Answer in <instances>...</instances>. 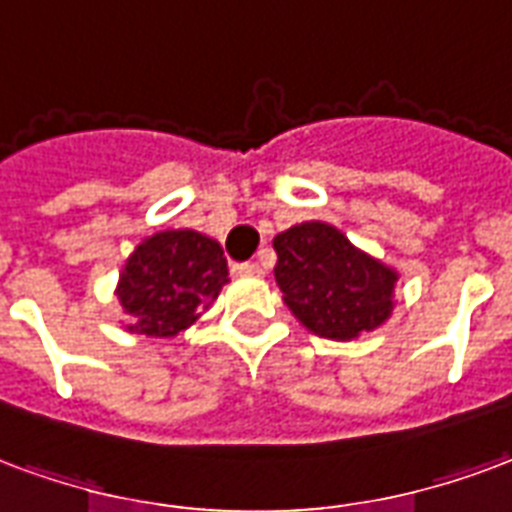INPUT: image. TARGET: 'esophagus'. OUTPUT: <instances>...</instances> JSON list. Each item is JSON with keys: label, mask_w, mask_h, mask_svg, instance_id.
Listing matches in <instances>:
<instances>
[{"label": "esophagus", "mask_w": 512, "mask_h": 512, "mask_svg": "<svg viewBox=\"0 0 512 512\" xmlns=\"http://www.w3.org/2000/svg\"><path fill=\"white\" fill-rule=\"evenodd\" d=\"M236 271L241 276H260L263 274V266L260 263H238Z\"/></svg>", "instance_id": "34e87169"}]
</instances>
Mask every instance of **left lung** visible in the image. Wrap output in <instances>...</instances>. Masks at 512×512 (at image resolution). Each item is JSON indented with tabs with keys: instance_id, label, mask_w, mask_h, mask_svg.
I'll return each mask as SVG.
<instances>
[{
	"instance_id": "8db88e82",
	"label": "left lung",
	"mask_w": 512,
	"mask_h": 512,
	"mask_svg": "<svg viewBox=\"0 0 512 512\" xmlns=\"http://www.w3.org/2000/svg\"><path fill=\"white\" fill-rule=\"evenodd\" d=\"M274 276L285 304L325 339H355L391 314L396 274L363 255L336 227L304 222L274 238Z\"/></svg>"
}]
</instances>
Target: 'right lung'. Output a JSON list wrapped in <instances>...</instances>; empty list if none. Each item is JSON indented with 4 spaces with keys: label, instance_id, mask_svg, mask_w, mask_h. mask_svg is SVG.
I'll use <instances>...</instances> for the list:
<instances>
[{
    "label": "right lung",
    "instance_id": "right-lung-1",
    "mask_svg": "<svg viewBox=\"0 0 512 512\" xmlns=\"http://www.w3.org/2000/svg\"><path fill=\"white\" fill-rule=\"evenodd\" d=\"M227 282L222 246L195 230H165L132 252L119 279V301L132 333L176 336L217 301Z\"/></svg>",
    "mask_w": 512,
    "mask_h": 512
}]
</instances>
